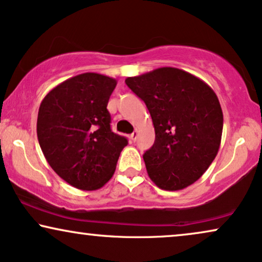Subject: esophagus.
Returning a JSON list of instances; mask_svg holds the SVG:
<instances>
[{"instance_id": "34e87169", "label": "esophagus", "mask_w": 262, "mask_h": 262, "mask_svg": "<svg viewBox=\"0 0 262 262\" xmlns=\"http://www.w3.org/2000/svg\"><path fill=\"white\" fill-rule=\"evenodd\" d=\"M130 138H131V141H132V142H136V139L138 138V132H137V131H134V132H132V134L130 135Z\"/></svg>"}]
</instances>
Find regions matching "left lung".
<instances>
[{"label": "left lung", "mask_w": 262, "mask_h": 262, "mask_svg": "<svg viewBox=\"0 0 262 262\" xmlns=\"http://www.w3.org/2000/svg\"><path fill=\"white\" fill-rule=\"evenodd\" d=\"M144 101L155 142L144 152L149 178L156 186L177 191L191 185L218 154L223 111L212 88L185 71L160 67L125 79Z\"/></svg>", "instance_id": "left-lung-1"}]
</instances>
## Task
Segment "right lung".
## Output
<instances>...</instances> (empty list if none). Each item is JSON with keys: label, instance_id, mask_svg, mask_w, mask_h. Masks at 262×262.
<instances>
[{"label": "right lung", "instance_id": "1", "mask_svg": "<svg viewBox=\"0 0 262 262\" xmlns=\"http://www.w3.org/2000/svg\"><path fill=\"white\" fill-rule=\"evenodd\" d=\"M114 78L94 72L62 81L40 102L37 137L56 174L74 188L93 191L113 177L127 139L111 130L108 101Z\"/></svg>", "mask_w": 262, "mask_h": 262}]
</instances>
